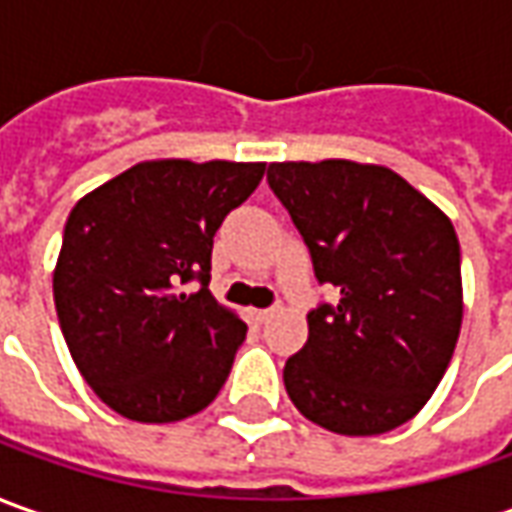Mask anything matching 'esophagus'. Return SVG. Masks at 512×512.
Here are the masks:
<instances>
[{"instance_id":"34e87169","label":"esophagus","mask_w":512,"mask_h":512,"mask_svg":"<svg viewBox=\"0 0 512 512\" xmlns=\"http://www.w3.org/2000/svg\"><path fill=\"white\" fill-rule=\"evenodd\" d=\"M274 311H277V309H274V306H272V309H255V311H252V314H255L257 323H266V320L272 317Z\"/></svg>"}]
</instances>
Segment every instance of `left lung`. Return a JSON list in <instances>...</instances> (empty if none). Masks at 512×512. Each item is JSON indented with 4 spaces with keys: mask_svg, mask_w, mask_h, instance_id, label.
<instances>
[{
    "mask_svg": "<svg viewBox=\"0 0 512 512\" xmlns=\"http://www.w3.org/2000/svg\"><path fill=\"white\" fill-rule=\"evenodd\" d=\"M266 181L340 300L309 311L286 360L300 414L343 436L394 431L422 411L462 328L459 238L397 172L354 161L269 164Z\"/></svg>",
    "mask_w": 512,
    "mask_h": 512,
    "instance_id": "obj_1",
    "label": "left lung"
}]
</instances>
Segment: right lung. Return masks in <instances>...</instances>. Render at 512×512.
<instances>
[{
	"label": "right lung",
	"instance_id": "add662e5",
	"mask_svg": "<svg viewBox=\"0 0 512 512\" xmlns=\"http://www.w3.org/2000/svg\"><path fill=\"white\" fill-rule=\"evenodd\" d=\"M263 169L144 161L73 206L53 300L70 357L115 414L178 422L218 397L246 323L209 291L212 238Z\"/></svg>",
	"mask_w": 512,
	"mask_h": 512
}]
</instances>
